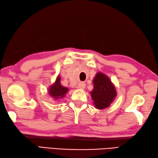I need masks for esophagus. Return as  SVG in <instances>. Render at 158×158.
Instances as JSON below:
<instances>
[{
    "instance_id": "34e87169",
    "label": "esophagus",
    "mask_w": 158,
    "mask_h": 158,
    "mask_svg": "<svg viewBox=\"0 0 158 158\" xmlns=\"http://www.w3.org/2000/svg\"><path fill=\"white\" fill-rule=\"evenodd\" d=\"M85 86H86V85H85V82H81L79 83V85H78V88H79V89H84L85 88Z\"/></svg>"
}]
</instances>
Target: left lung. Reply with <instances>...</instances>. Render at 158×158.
Wrapping results in <instances>:
<instances>
[{"label":"left lung","instance_id":"8db88e82","mask_svg":"<svg viewBox=\"0 0 158 158\" xmlns=\"http://www.w3.org/2000/svg\"><path fill=\"white\" fill-rule=\"evenodd\" d=\"M93 82L94 87L90 94L94 107L99 110H103L110 106L116 97L117 93L110 78L103 73L98 72Z\"/></svg>","mask_w":158,"mask_h":158}]
</instances>
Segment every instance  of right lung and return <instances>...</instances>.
<instances>
[{"mask_svg": "<svg viewBox=\"0 0 158 158\" xmlns=\"http://www.w3.org/2000/svg\"><path fill=\"white\" fill-rule=\"evenodd\" d=\"M60 81V76H58L55 83L48 89V94L51 97L54 98L55 99H61V98L64 97L65 96V94L69 90L67 87L61 86Z\"/></svg>", "mask_w": 158, "mask_h": 158, "instance_id": "obj_1", "label": "right lung"}]
</instances>
